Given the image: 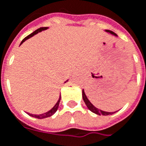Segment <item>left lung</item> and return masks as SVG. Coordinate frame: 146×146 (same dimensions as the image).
Returning <instances> with one entry per match:
<instances>
[{
	"mask_svg": "<svg viewBox=\"0 0 146 146\" xmlns=\"http://www.w3.org/2000/svg\"><path fill=\"white\" fill-rule=\"evenodd\" d=\"M106 32H108V33H110L111 34H113V35L114 36H117V34H115L113 32H112V31H110V30H106ZM82 98H83V100H84V102H85L86 105L87 106V108L93 112V113H96V114H98V115H110V114H113V113H114L115 112H105V111H102L100 110H99L97 108H96L94 105H92V103L90 102V100L87 99L86 97V96L85 92L84 91L82 90Z\"/></svg>",
	"mask_w": 146,
	"mask_h": 146,
	"instance_id": "1",
	"label": "left lung"
}]
</instances>
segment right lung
Here are the masks:
<instances>
[{
  "label": "right lung",
  "instance_id": "add662e5",
  "mask_svg": "<svg viewBox=\"0 0 146 146\" xmlns=\"http://www.w3.org/2000/svg\"><path fill=\"white\" fill-rule=\"evenodd\" d=\"M48 28L47 27H44V28H40V29H36V31H34L33 33H31L30 35H29L28 36H26L23 40L22 41V42H21V44H22L23 42H24V41H26V40H28L29 38H30V37H32V36H33L34 35H36V33H40V32H41V31H43V30H46V29H47ZM60 99L61 97L60 96V98H59V100L57 101V103L54 105V106L50 110H49L48 112H46V113H42V114H39V115H36V114H30V113H29L30 116H32V117H36V118H39V119H41V118H46V117H50V116H52L53 114H54V113L57 111V110H58V107H59V105H60Z\"/></svg>",
  "mask_w": 146,
  "mask_h": 146
}]
</instances>
